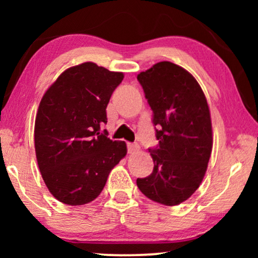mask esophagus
Segmentation results:
<instances>
[{"mask_svg":"<svg viewBox=\"0 0 258 258\" xmlns=\"http://www.w3.org/2000/svg\"><path fill=\"white\" fill-rule=\"evenodd\" d=\"M139 149H140L139 144H136V143H128V153L129 154L136 153V151L139 150Z\"/></svg>","mask_w":258,"mask_h":258,"instance_id":"obj_1","label":"esophagus"}]
</instances>
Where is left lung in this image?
Segmentation results:
<instances>
[{
  "label": "left lung",
  "instance_id": "obj_1",
  "mask_svg": "<svg viewBox=\"0 0 258 258\" xmlns=\"http://www.w3.org/2000/svg\"><path fill=\"white\" fill-rule=\"evenodd\" d=\"M137 80L153 110L158 146L149 149L154 170L137 178L148 199L177 206L196 191L206 175L213 149L210 110L191 74L163 61L140 73Z\"/></svg>",
  "mask_w": 258,
  "mask_h": 258
}]
</instances>
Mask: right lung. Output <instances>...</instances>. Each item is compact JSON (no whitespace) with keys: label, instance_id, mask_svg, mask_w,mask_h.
Instances as JSON below:
<instances>
[{"label":"right lung","instance_id":"1","mask_svg":"<svg viewBox=\"0 0 258 258\" xmlns=\"http://www.w3.org/2000/svg\"><path fill=\"white\" fill-rule=\"evenodd\" d=\"M123 73L84 62L48 88L35 119V151L42 178L59 202L83 206L103 190L111 169L126 155L123 141L100 129Z\"/></svg>","mask_w":258,"mask_h":258}]
</instances>
